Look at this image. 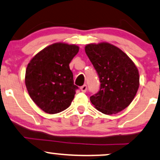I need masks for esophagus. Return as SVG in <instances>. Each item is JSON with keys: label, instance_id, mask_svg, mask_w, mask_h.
Returning a JSON list of instances; mask_svg holds the SVG:
<instances>
[{"label": "esophagus", "instance_id": "1", "mask_svg": "<svg viewBox=\"0 0 160 160\" xmlns=\"http://www.w3.org/2000/svg\"><path fill=\"white\" fill-rule=\"evenodd\" d=\"M86 89H87V86L86 85H83L80 87V90H81L82 92H86Z\"/></svg>", "mask_w": 160, "mask_h": 160}]
</instances>
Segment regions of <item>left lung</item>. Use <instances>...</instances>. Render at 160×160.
I'll list each match as a JSON object with an SVG mask.
<instances>
[{
	"label": "left lung",
	"instance_id": "left-lung-1",
	"mask_svg": "<svg viewBox=\"0 0 160 160\" xmlns=\"http://www.w3.org/2000/svg\"><path fill=\"white\" fill-rule=\"evenodd\" d=\"M85 51L100 81L92 104L104 114L117 113L132 102L139 86L136 66L126 53L108 43L88 44Z\"/></svg>",
	"mask_w": 160,
	"mask_h": 160
}]
</instances>
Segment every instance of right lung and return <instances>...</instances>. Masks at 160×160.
Wrapping results in <instances>:
<instances>
[{"instance_id": "right-lung-1", "label": "right lung", "mask_w": 160, "mask_h": 160, "mask_svg": "<svg viewBox=\"0 0 160 160\" xmlns=\"http://www.w3.org/2000/svg\"><path fill=\"white\" fill-rule=\"evenodd\" d=\"M79 47L54 43L38 52L28 65L25 86L31 98L47 113H57L71 105L78 86L69 64Z\"/></svg>"}]
</instances>
